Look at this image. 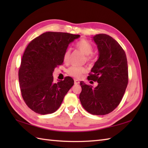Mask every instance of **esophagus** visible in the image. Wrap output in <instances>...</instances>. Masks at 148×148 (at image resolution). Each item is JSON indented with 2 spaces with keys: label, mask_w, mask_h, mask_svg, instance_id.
I'll list each match as a JSON object with an SVG mask.
<instances>
[{
  "label": "esophagus",
  "mask_w": 148,
  "mask_h": 148,
  "mask_svg": "<svg viewBox=\"0 0 148 148\" xmlns=\"http://www.w3.org/2000/svg\"><path fill=\"white\" fill-rule=\"evenodd\" d=\"M79 83V80L76 79H74V84H78Z\"/></svg>",
  "instance_id": "1"
}]
</instances>
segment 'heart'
I'll list each match as a JSON object with an SVG mask.
<instances>
[{
    "instance_id": "heart-1",
    "label": "heart",
    "mask_w": 148,
    "mask_h": 148,
    "mask_svg": "<svg viewBox=\"0 0 148 148\" xmlns=\"http://www.w3.org/2000/svg\"><path fill=\"white\" fill-rule=\"evenodd\" d=\"M76 48L82 52L84 55H86V60L88 61H90L92 58V53L93 51V46L91 44L87 41L85 39H82L79 40L76 44ZM70 49H67L64 52V56H63V60L65 63H67L70 56ZM86 72V69L83 67H71L68 70V74L70 76L76 77L80 78L83 76L84 74Z\"/></svg>"
}]
</instances>
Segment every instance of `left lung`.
Listing matches in <instances>:
<instances>
[{
    "label": "left lung",
    "mask_w": 148,
    "mask_h": 148,
    "mask_svg": "<svg viewBox=\"0 0 148 148\" xmlns=\"http://www.w3.org/2000/svg\"><path fill=\"white\" fill-rule=\"evenodd\" d=\"M97 46L99 58L88 77L98 83L93 88L80 83L82 91L79 100L83 108L94 115H105L117 107L128 84V64L126 54L119 43L107 34L93 37Z\"/></svg>",
    "instance_id": "1"
}]
</instances>
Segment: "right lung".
Returning <instances> with one entry per match:
<instances>
[{
  "mask_svg": "<svg viewBox=\"0 0 148 148\" xmlns=\"http://www.w3.org/2000/svg\"><path fill=\"white\" fill-rule=\"evenodd\" d=\"M79 35L45 32L31 41L22 56L18 72L21 95L30 109L40 114L55 112L65 95L74 85L66 77L54 82L53 72L63 64V56L70 43Z\"/></svg>",
  "mask_w": 148,
  "mask_h": 148,
  "instance_id": "right-lung-1",
  "label": "right lung"
}]
</instances>
